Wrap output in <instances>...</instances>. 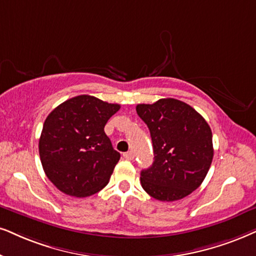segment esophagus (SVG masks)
Returning a JSON list of instances; mask_svg holds the SVG:
<instances>
[{"label":"esophagus","mask_w":256,"mask_h":256,"mask_svg":"<svg viewBox=\"0 0 256 256\" xmlns=\"http://www.w3.org/2000/svg\"><path fill=\"white\" fill-rule=\"evenodd\" d=\"M124 158L128 160H132L134 158V154L132 151H128L124 154Z\"/></svg>","instance_id":"1"}]
</instances>
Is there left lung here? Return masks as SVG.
<instances>
[{"label":"left lung","instance_id":"8db88e82","mask_svg":"<svg viewBox=\"0 0 256 256\" xmlns=\"http://www.w3.org/2000/svg\"><path fill=\"white\" fill-rule=\"evenodd\" d=\"M136 111L150 130L154 154L152 166L140 172L143 189L163 202L190 195L204 180L214 156L208 122L172 98L139 104Z\"/></svg>","mask_w":256,"mask_h":256}]
</instances>
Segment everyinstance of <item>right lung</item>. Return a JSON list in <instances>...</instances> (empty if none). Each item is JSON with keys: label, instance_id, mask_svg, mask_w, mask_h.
<instances>
[{"label": "right lung", "instance_id": "right-lung-1", "mask_svg": "<svg viewBox=\"0 0 256 256\" xmlns=\"http://www.w3.org/2000/svg\"><path fill=\"white\" fill-rule=\"evenodd\" d=\"M120 105L92 96H78L60 104L44 120L38 154L48 180L60 192L87 197L108 186L120 154L104 128Z\"/></svg>", "mask_w": 256, "mask_h": 256}]
</instances>
